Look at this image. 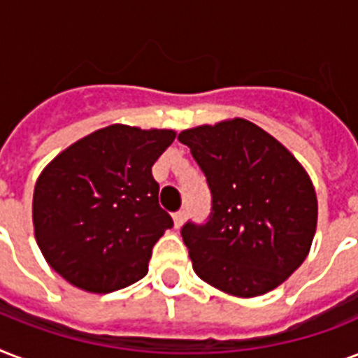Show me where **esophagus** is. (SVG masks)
<instances>
[{"mask_svg": "<svg viewBox=\"0 0 358 358\" xmlns=\"http://www.w3.org/2000/svg\"><path fill=\"white\" fill-rule=\"evenodd\" d=\"M185 217H187V210H180V212L174 213V215H173V219H174V227H176V229H180V227H182V224H184Z\"/></svg>", "mask_w": 358, "mask_h": 358, "instance_id": "34e87169", "label": "esophagus"}]
</instances>
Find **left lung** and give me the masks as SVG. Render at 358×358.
<instances>
[{
  "mask_svg": "<svg viewBox=\"0 0 358 358\" xmlns=\"http://www.w3.org/2000/svg\"><path fill=\"white\" fill-rule=\"evenodd\" d=\"M180 143L212 191L208 223L182 229L193 269L236 297L271 292L305 262L317 224L312 180L260 126L229 119L184 129Z\"/></svg>",
  "mask_w": 358,
  "mask_h": 358,
  "instance_id": "obj_1",
  "label": "left lung"
}]
</instances>
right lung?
Returning a JSON list of instances; mask_svg holds the SVG:
<instances>
[{
  "label": "right lung",
  "mask_w": 358,
  "mask_h": 358,
  "mask_svg": "<svg viewBox=\"0 0 358 358\" xmlns=\"http://www.w3.org/2000/svg\"><path fill=\"white\" fill-rule=\"evenodd\" d=\"M174 129L111 124L53 157L33 193L36 245L53 271L91 294L148 273L152 247L173 227L159 208L152 165Z\"/></svg>",
  "instance_id": "right-lung-1"
}]
</instances>
